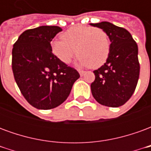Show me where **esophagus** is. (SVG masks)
<instances>
[{"instance_id":"obj_1","label":"esophagus","mask_w":151,"mask_h":151,"mask_svg":"<svg viewBox=\"0 0 151 151\" xmlns=\"http://www.w3.org/2000/svg\"><path fill=\"white\" fill-rule=\"evenodd\" d=\"M79 73H80V75L81 76H83V74L85 73L86 71H84V70H78Z\"/></svg>"}]
</instances>
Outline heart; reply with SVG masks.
<instances>
[{"mask_svg": "<svg viewBox=\"0 0 151 151\" xmlns=\"http://www.w3.org/2000/svg\"><path fill=\"white\" fill-rule=\"evenodd\" d=\"M61 40L51 43L53 55L64 64H69L76 51L80 66L95 69L107 60L111 42L108 34L100 28L74 26L60 35Z\"/></svg>", "mask_w": 151, "mask_h": 151, "instance_id": "1", "label": "heart"}]
</instances>
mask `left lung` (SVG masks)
Segmentation results:
<instances>
[{"label": "left lung", "instance_id": "1", "mask_svg": "<svg viewBox=\"0 0 151 151\" xmlns=\"http://www.w3.org/2000/svg\"><path fill=\"white\" fill-rule=\"evenodd\" d=\"M91 25L103 29L111 42L107 61L94 71L95 79L91 85L92 95L100 104L120 107L131 98L139 78L137 44L124 28L108 22Z\"/></svg>", "mask_w": 151, "mask_h": 151}]
</instances>
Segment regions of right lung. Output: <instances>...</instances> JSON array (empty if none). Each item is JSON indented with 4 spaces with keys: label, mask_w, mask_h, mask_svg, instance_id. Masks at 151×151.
Masks as SVG:
<instances>
[{
    "label": "right lung",
    "mask_w": 151,
    "mask_h": 151,
    "mask_svg": "<svg viewBox=\"0 0 151 151\" xmlns=\"http://www.w3.org/2000/svg\"><path fill=\"white\" fill-rule=\"evenodd\" d=\"M62 31L42 26L25 31L12 50V69L20 91L34 108L48 110L65 101L78 72L53 55L51 41Z\"/></svg>",
    "instance_id": "obj_1"
}]
</instances>
